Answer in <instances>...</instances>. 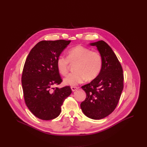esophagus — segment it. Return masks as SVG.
<instances>
[{"label":"esophagus","instance_id":"1","mask_svg":"<svg viewBox=\"0 0 147 147\" xmlns=\"http://www.w3.org/2000/svg\"><path fill=\"white\" fill-rule=\"evenodd\" d=\"M78 87H76V86H71V90H72V91H75V90H76L77 89H78Z\"/></svg>","mask_w":147,"mask_h":147}]
</instances>
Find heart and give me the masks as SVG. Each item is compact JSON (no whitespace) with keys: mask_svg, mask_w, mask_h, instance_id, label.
I'll return each mask as SVG.
<instances>
[{"mask_svg":"<svg viewBox=\"0 0 147 147\" xmlns=\"http://www.w3.org/2000/svg\"><path fill=\"white\" fill-rule=\"evenodd\" d=\"M69 63L74 64V71L65 77L64 83L67 85L74 86L85 79L88 81L95 79L101 71L102 58L98 52L79 45L69 49L67 57L60 55L57 58V67L61 75L65 76L67 73Z\"/></svg>","mask_w":147,"mask_h":147,"instance_id":"heart-1","label":"heart"}]
</instances>
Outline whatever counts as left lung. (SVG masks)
Segmentation results:
<instances>
[{
	"label": "left lung",
	"instance_id": "left-lung-1",
	"mask_svg": "<svg viewBox=\"0 0 147 147\" xmlns=\"http://www.w3.org/2000/svg\"><path fill=\"white\" fill-rule=\"evenodd\" d=\"M90 45L97 47L102 58V67L95 79L82 86L86 98L80 107L89 118L100 120L116 108L124 86V76L121 64L109 45L103 40Z\"/></svg>",
	"mask_w": 147,
	"mask_h": 147
}]
</instances>
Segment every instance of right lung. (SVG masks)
Segmentation results:
<instances>
[{
    "label": "right lung",
    "mask_w": 147,
    "mask_h": 147,
    "mask_svg": "<svg viewBox=\"0 0 147 147\" xmlns=\"http://www.w3.org/2000/svg\"><path fill=\"white\" fill-rule=\"evenodd\" d=\"M71 40H42L27 57L21 82L25 102L36 117L43 120L55 119L64 100L71 94L69 86L53 88L63 80L57 67V59Z\"/></svg>",
    "instance_id": "add662e5"
}]
</instances>
